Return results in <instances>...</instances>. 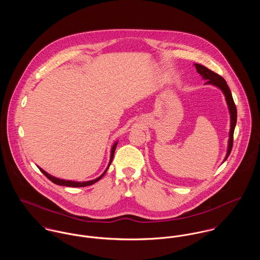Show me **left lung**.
Listing matches in <instances>:
<instances>
[{"label":"left lung","mask_w":260,"mask_h":260,"mask_svg":"<svg viewBox=\"0 0 260 260\" xmlns=\"http://www.w3.org/2000/svg\"><path fill=\"white\" fill-rule=\"evenodd\" d=\"M197 72L202 76V78L204 80H207V82L205 84H210L213 86H216L217 88H219L222 91L224 96H225V100L228 106V110L230 114V130H229V139H228V147H227V152H226V156L224 158V161L228 158L232 145H233V133H234V129H235V125H236V120H237V110H236V106L234 104L232 95H231V91L228 87V85L226 84V81L223 79L220 75L214 73L213 71L209 70L208 68L200 65V64H194ZM223 161V162H224Z\"/></svg>","instance_id":"obj_1"}]
</instances>
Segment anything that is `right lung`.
Segmentation results:
<instances>
[{"label":"right lung","instance_id":"1","mask_svg":"<svg viewBox=\"0 0 260 260\" xmlns=\"http://www.w3.org/2000/svg\"><path fill=\"white\" fill-rule=\"evenodd\" d=\"M117 144H118V142H115L114 144H113V146H112L111 148V155H110V161H109V164H108V166H107V168H106V170L103 172V174H101L98 178H96V179H94V180H90V181H84V182H78V181H71V180H65V179H60V178H57V177H54V176H52V175H50L49 173H47L45 170H43L42 168H40L39 167V169L41 170V172L49 179V180H51L53 183H55V184H57V185H61V186H68V187H85V186H89L92 185V184H94V183H96L97 181H99L104 175H105V173L107 172V170H108V168H109V166H110V164H111L112 160H113V157H114V152H115V149H116V146H117Z\"/></svg>","mask_w":260,"mask_h":260}]
</instances>
